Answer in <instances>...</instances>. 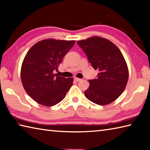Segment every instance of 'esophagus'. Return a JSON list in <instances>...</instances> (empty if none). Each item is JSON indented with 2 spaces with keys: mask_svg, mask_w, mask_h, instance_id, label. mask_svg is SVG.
<instances>
[{
  "mask_svg": "<svg viewBox=\"0 0 150 150\" xmlns=\"http://www.w3.org/2000/svg\"><path fill=\"white\" fill-rule=\"evenodd\" d=\"M74 80H75V81H77V82H79V81H81V79H79V78H77V77H75V78H74Z\"/></svg>",
  "mask_w": 150,
  "mask_h": 150,
  "instance_id": "obj_1",
  "label": "esophagus"
}]
</instances>
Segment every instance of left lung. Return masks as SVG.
I'll return each instance as SVG.
<instances>
[{"instance_id":"8db88e82","label":"left lung","mask_w":150,"mask_h":150,"mask_svg":"<svg viewBox=\"0 0 150 150\" xmlns=\"http://www.w3.org/2000/svg\"><path fill=\"white\" fill-rule=\"evenodd\" d=\"M91 66L99 73L89 80L86 98L94 103L105 105L115 101L124 92L129 78L125 58L116 45L105 38L93 36L77 42Z\"/></svg>"}]
</instances>
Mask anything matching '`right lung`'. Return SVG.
<instances>
[{"label": "right lung", "mask_w": 150, "mask_h": 150, "mask_svg": "<svg viewBox=\"0 0 150 150\" xmlns=\"http://www.w3.org/2000/svg\"><path fill=\"white\" fill-rule=\"evenodd\" d=\"M75 41L46 39L29 49L23 60L21 79L29 96L40 105L52 107L62 101L73 85V78L60 77L54 71Z\"/></svg>", "instance_id": "1"}]
</instances>
